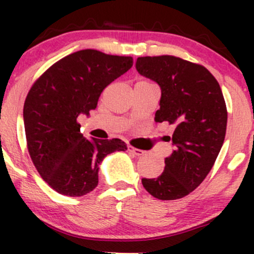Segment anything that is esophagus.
<instances>
[{
    "mask_svg": "<svg viewBox=\"0 0 254 254\" xmlns=\"http://www.w3.org/2000/svg\"><path fill=\"white\" fill-rule=\"evenodd\" d=\"M129 151L132 153V155H135V156H143V155H145V151L140 150V148H135V147H132V146H129Z\"/></svg>",
    "mask_w": 254,
    "mask_h": 254,
    "instance_id": "esophagus-1",
    "label": "esophagus"
}]
</instances>
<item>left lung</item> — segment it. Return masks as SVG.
Listing matches in <instances>:
<instances>
[{"mask_svg": "<svg viewBox=\"0 0 254 254\" xmlns=\"http://www.w3.org/2000/svg\"><path fill=\"white\" fill-rule=\"evenodd\" d=\"M136 70L160 86L156 123L175 125L173 152L157 178H142L148 193L175 200L193 191L214 166L225 140L227 111L219 82L204 66L176 56L137 58Z\"/></svg>", "mask_w": 254, "mask_h": 254, "instance_id": "1", "label": "left lung"}]
</instances>
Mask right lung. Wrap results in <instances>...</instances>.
Masks as SVG:
<instances>
[{
	"label": "right lung",
	"mask_w": 254,
	"mask_h": 254,
	"mask_svg": "<svg viewBox=\"0 0 254 254\" xmlns=\"http://www.w3.org/2000/svg\"><path fill=\"white\" fill-rule=\"evenodd\" d=\"M131 66L130 56L79 50L54 64L30 88L23 109L28 151L58 193L86 195L98 186L104 158L127 148L120 139H84L77 118L96 109L103 89Z\"/></svg>",
	"instance_id": "add662e5"
}]
</instances>
